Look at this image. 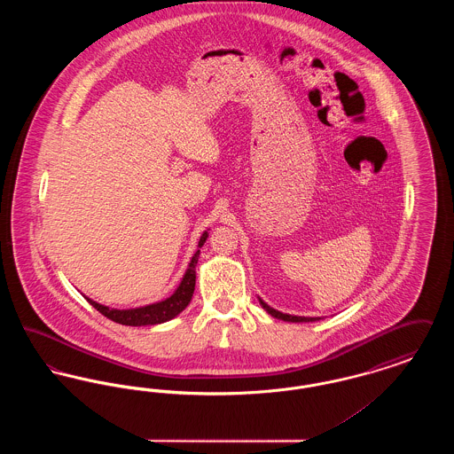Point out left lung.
I'll list each match as a JSON object with an SVG mask.
<instances>
[{
  "label": "left lung",
  "mask_w": 454,
  "mask_h": 454,
  "mask_svg": "<svg viewBox=\"0 0 454 454\" xmlns=\"http://www.w3.org/2000/svg\"><path fill=\"white\" fill-rule=\"evenodd\" d=\"M260 304H262V308L270 315V317H274V318H279V320H284V322H293V324H308V322H317V320H322L320 317H296V315H287V313H282V311H278V309H274L272 306H269L267 302L263 301V300H260Z\"/></svg>",
  "instance_id": "obj_1"
}]
</instances>
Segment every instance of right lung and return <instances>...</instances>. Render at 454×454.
Segmentation results:
<instances>
[{
    "label": "right lung",
    "instance_id": "add662e5",
    "mask_svg": "<svg viewBox=\"0 0 454 454\" xmlns=\"http://www.w3.org/2000/svg\"><path fill=\"white\" fill-rule=\"evenodd\" d=\"M209 230H206L202 233V237L199 238V245H197V252L192 255V259L189 262V267L182 278L180 284L176 286V289L173 291L168 298L161 300V301L152 302V304H145V306H137V308H126V309H119V308H110L106 304L93 301L88 296L87 300L95 309H98L104 317H107L108 320L115 322V324L128 325V326H150V325L165 324L170 322L175 317H178L192 300L195 289V265L200 255V247L206 243V239L209 237L207 233Z\"/></svg>",
    "mask_w": 454,
    "mask_h": 454
}]
</instances>
